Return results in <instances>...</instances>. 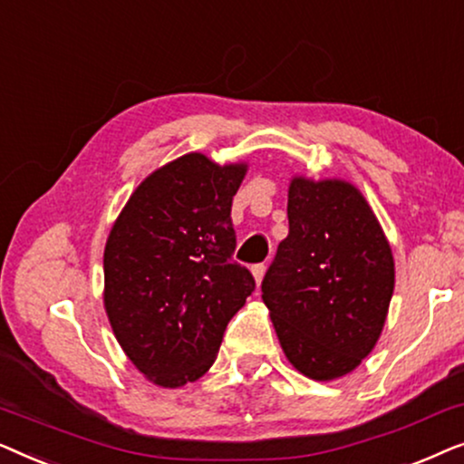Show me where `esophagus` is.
<instances>
[{
    "label": "esophagus",
    "instance_id": "obj_1",
    "mask_svg": "<svg viewBox=\"0 0 464 464\" xmlns=\"http://www.w3.org/2000/svg\"><path fill=\"white\" fill-rule=\"evenodd\" d=\"M251 272H253V276H256V283L259 285L262 283V278H264V275H266V266L264 264H256L251 268Z\"/></svg>",
    "mask_w": 464,
    "mask_h": 464
}]
</instances>
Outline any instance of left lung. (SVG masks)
Returning <instances> with one entry per match:
<instances>
[{
    "label": "left lung",
    "instance_id": "left-lung-1",
    "mask_svg": "<svg viewBox=\"0 0 464 464\" xmlns=\"http://www.w3.org/2000/svg\"><path fill=\"white\" fill-rule=\"evenodd\" d=\"M289 234L262 281L289 363L313 380L353 372L382 334L395 262L376 215L354 186L294 177Z\"/></svg>",
    "mask_w": 464,
    "mask_h": 464
}]
</instances>
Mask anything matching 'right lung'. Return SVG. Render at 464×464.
<instances>
[{
    "label": "right lung",
    "mask_w": 464,
    "mask_h": 464,
    "mask_svg": "<svg viewBox=\"0 0 464 464\" xmlns=\"http://www.w3.org/2000/svg\"><path fill=\"white\" fill-rule=\"evenodd\" d=\"M246 164L205 154L164 164L139 186L105 245V310L139 372L164 389L213 365L227 323L256 289L234 262L232 198Z\"/></svg>",
    "instance_id": "obj_1"
}]
</instances>
